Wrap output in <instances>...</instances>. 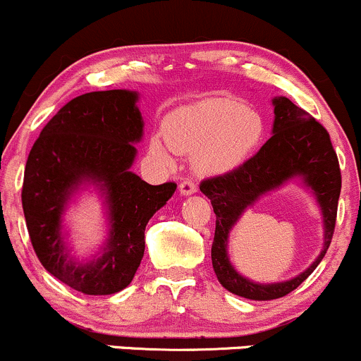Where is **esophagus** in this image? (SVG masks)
Wrapping results in <instances>:
<instances>
[{"instance_id": "esophagus-1", "label": "esophagus", "mask_w": 361, "mask_h": 361, "mask_svg": "<svg viewBox=\"0 0 361 361\" xmlns=\"http://www.w3.org/2000/svg\"><path fill=\"white\" fill-rule=\"evenodd\" d=\"M180 192H181V195H192V193L197 192V185L193 183V181H190V180L181 181Z\"/></svg>"}]
</instances>
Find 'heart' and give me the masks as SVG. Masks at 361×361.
Instances as JSON below:
<instances>
[{"label":"heart","mask_w":361,"mask_h":361,"mask_svg":"<svg viewBox=\"0 0 361 361\" xmlns=\"http://www.w3.org/2000/svg\"><path fill=\"white\" fill-rule=\"evenodd\" d=\"M264 124L259 114L231 98H211L171 114L164 140L152 142V154L171 164V152L192 154L202 174L230 173L259 145Z\"/></svg>","instance_id":"b5f03b06"}]
</instances>
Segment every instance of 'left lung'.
<instances>
[{
	"label": "left lung",
	"mask_w": 361,
	"mask_h": 361,
	"mask_svg": "<svg viewBox=\"0 0 361 361\" xmlns=\"http://www.w3.org/2000/svg\"><path fill=\"white\" fill-rule=\"evenodd\" d=\"M273 136L254 157L238 168L200 183L216 214L212 268L226 290L254 301H270L298 289L327 252L336 228L341 193V169L327 130L289 98H273ZM299 176L314 190L324 214V249L314 264L287 283L256 284L242 277L228 259V235L234 223L261 195Z\"/></svg>",
	"instance_id": "obj_1"
}]
</instances>
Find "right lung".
Wrapping results in <instances>:
<instances>
[{"label":"right lung","instance_id":"add662e5","mask_svg":"<svg viewBox=\"0 0 361 361\" xmlns=\"http://www.w3.org/2000/svg\"><path fill=\"white\" fill-rule=\"evenodd\" d=\"M138 93L91 91L72 98L48 121L25 164L22 207L34 252L47 271L88 295H107L131 283L145 252V226L171 199L176 183L149 185L130 169L143 135ZM106 195L111 233L100 258L70 259L61 214L81 184Z\"/></svg>","mask_w":361,"mask_h":361}]
</instances>
